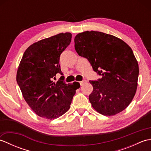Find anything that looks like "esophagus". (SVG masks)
<instances>
[{
  "label": "esophagus",
  "mask_w": 151,
  "mask_h": 151,
  "mask_svg": "<svg viewBox=\"0 0 151 151\" xmlns=\"http://www.w3.org/2000/svg\"><path fill=\"white\" fill-rule=\"evenodd\" d=\"M86 82V81H81V82H80V84H81V86H82V85H84Z\"/></svg>",
  "instance_id": "1"
}]
</instances>
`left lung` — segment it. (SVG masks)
I'll list each match as a JSON object with an SVG mask.
<instances>
[{"label": "left lung", "instance_id": "obj_1", "mask_svg": "<svg viewBox=\"0 0 151 151\" xmlns=\"http://www.w3.org/2000/svg\"><path fill=\"white\" fill-rule=\"evenodd\" d=\"M79 56L91 63L101 78L89 81L92 107L106 116L124 110L135 95L139 66L132 49L122 40L97 31H86L75 37Z\"/></svg>", "mask_w": 151, "mask_h": 151}]
</instances>
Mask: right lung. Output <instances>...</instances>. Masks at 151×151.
Masks as SVG:
<instances>
[{"label": "right lung", "mask_w": 151, "mask_h": 151, "mask_svg": "<svg viewBox=\"0 0 151 151\" xmlns=\"http://www.w3.org/2000/svg\"><path fill=\"white\" fill-rule=\"evenodd\" d=\"M72 34L60 33L41 40L28 47L17 72V82L25 101L38 116L54 119L68 111L79 83L54 82L57 73L63 75L60 54L69 45Z\"/></svg>", "instance_id": "obj_1"}]
</instances>
